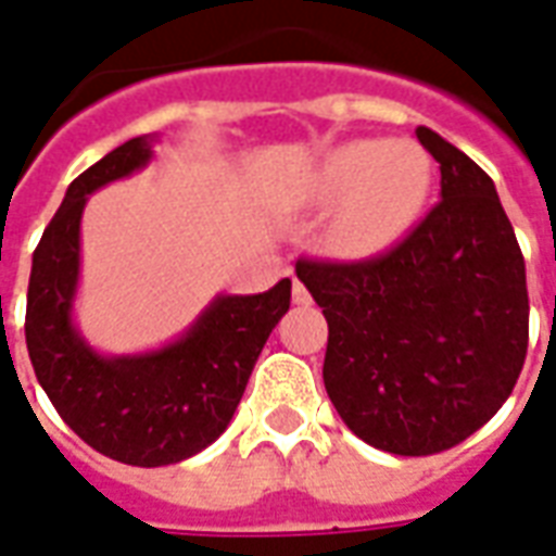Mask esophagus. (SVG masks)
Here are the masks:
<instances>
[{
    "label": "esophagus",
    "instance_id": "esophagus-1",
    "mask_svg": "<svg viewBox=\"0 0 556 556\" xmlns=\"http://www.w3.org/2000/svg\"><path fill=\"white\" fill-rule=\"evenodd\" d=\"M291 301L298 303V306H306V303H313V298H309L306 286H303V282H298V279H294V286H291Z\"/></svg>",
    "mask_w": 556,
    "mask_h": 556
}]
</instances>
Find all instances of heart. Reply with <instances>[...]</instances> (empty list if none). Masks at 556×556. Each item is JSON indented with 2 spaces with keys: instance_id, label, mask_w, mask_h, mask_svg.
Returning a JSON list of instances; mask_svg holds the SVG:
<instances>
[{
  "instance_id": "heart-1",
  "label": "heart",
  "mask_w": 556,
  "mask_h": 556,
  "mask_svg": "<svg viewBox=\"0 0 556 556\" xmlns=\"http://www.w3.org/2000/svg\"><path fill=\"white\" fill-rule=\"evenodd\" d=\"M309 202L333 207L330 247L345 258L393 250L431 195V160L410 139H345L327 148L309 172Z\"/></svg>"
}]
</instances>
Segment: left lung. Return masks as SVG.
I'll return each mask as SVG.
<instances>
[{
  "label": "left lung",
  "instance_id": "1",
  "mask_svg": "<svg viewBox=\"0 0 556 556\" xmlns=\"http://www.w3.org/2000/svg\"><path fill=\"white\" fill-rule=\"evenodd\" d=\"M441 202L390 253L298 262L327 318L325 387L361 441L393 455L443 453L513 393L527 354L525 255L485 172L429 127Z\"/></svg>",
  "mask_w": 556,
  "mask_h": 556
}]
</instances>
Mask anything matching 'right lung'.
<instances>
[{"label":"right lung","instance_id":"obj_1","mask_svg":"<svg viewBox=\"0 0 556 556\" xmlns=\"http://www.w3.org/2000/svg\"><path fill=\"white\" fill-rule=\"evenodd\" d=\"M151 146L154 137L127 139L71 181L31 255L26 298V349L43 393L89 446L137 467L175 465L217 441L291 303V279H279L262 294H217L157 351L91 349L74 325L83 207L103 184L142 169Z\"/></svg>","mask_w":556,"mask_h":556}]
</instances>
